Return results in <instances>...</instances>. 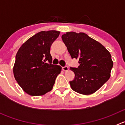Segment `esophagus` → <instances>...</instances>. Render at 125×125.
I'll return each mask as SVG.
<instances>
[{
  "instance_id": "1",
  "label": "esophagus",
  "mask_w": 125,
  "mask_h": 125,
  "mask_svg": "<svg viewBox=\"0 0 125 125\" xmlns=\"http://www.w3.org/2000/svg\"><path fill=\"white\" fill-rule=\"evenodd\" d=\"M62 70H63L64 71H67L69 70V68L67 66H63V67H62Z\"/></svg>"
}]
</instances>
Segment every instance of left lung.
Segmentation results:
<instances>
[{"mask_svg":"<svg viewBox=\"0 0 125 125\" xmlns=\"http://www.w3.org/2000/svg\"><path fill=\"white\" fill-rule=\"evenodd\" d=\"M72 59H79V66L71 67L75 74L70 82L72 89L79 94H93L110 77L113 62L104 46L84 32H68L62 36Z\"/></svg>","mask_w":125,"mask_h":125,"instance_id":"obj_1","label":"left lung"}]
</instances>
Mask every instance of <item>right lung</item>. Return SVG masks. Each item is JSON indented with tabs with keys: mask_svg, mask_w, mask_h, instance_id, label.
Returning a JSON list of instances; mask_svg holds the SVG:
<instances>
[{
	"mask_svg": "<svg viewBox=\"0 0 125 125\" xmlns=\"http://www.w3.org/2000/svg\"><path fill=\"white\" fill-rule=\"evenodd\" d=\"M59 34L55 30L40 31L28 39L16 54L14 75L29 95H42L52 90L62 67L52 64L50 48Z\"/></svg>",
	"mask_w": 125,
	"mask_h": 125,
	"instance_id": "add662e5",
	"label": "right lung"
}]
</instances>
